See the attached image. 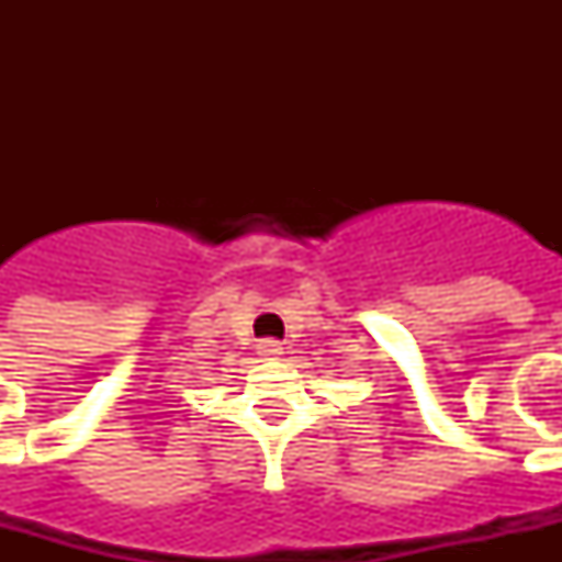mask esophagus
Wrapping results in <instances>:
<instances>
[{
  "instance_id": "esophagus-1",
  "label": "esophagus",
  "mask_w": 562,
  "mask_h": 562,
  "mask_svg": "<svg viewBox=\"0 0 562 562\" xmlns=\"http://www.w3.org/2000/svg\"><path fill=\"white\" fill-rule=\"evenodd\" d=\"M258 355L265 357V360H278V357L284 355V346L278 340H261L258 342Z\"/></svg>"
}]
</instances>
